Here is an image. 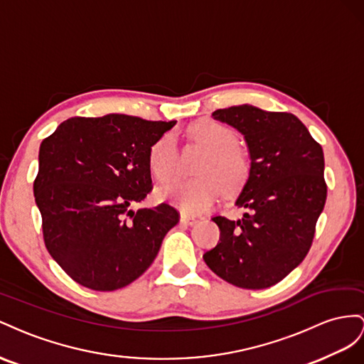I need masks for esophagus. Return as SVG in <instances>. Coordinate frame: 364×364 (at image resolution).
Masks as SVG:
<instances>
[{"label": "esophagus", "mask_w": 364, "mask_h": 364, "mask_svg": "<svg viewBox=\"0 0 364 364\" xmlns=\"http://www.w3.org/2000/svg\"><path fill=\"white\" fill-rule=\"evenodd\" d=\"M196 221V218H193V216H189V215H181L180 216V223L181 224H184V225H193Z\"/></svg>", "instance_id": "obj_1"}]
</instances>
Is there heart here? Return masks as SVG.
<instances>
[{"instance_id":"b5f03b06","label":"heart","mask_w":364,"mask_h":364,"mask_svg":"<svg viewBox=\"0 0 364 364\" xmlns=\"http://www.w3.org/2000/svg\"><path fill=\"white\" fill-rule=\"evenodd\" d=\"M188 140L204 148L195 164L196 176L180 180L163 192L181 210L201 213L218 200L221 189L225 196L240 195L252 178V159L240 146L237 132L213 119H200L188 128ZM148 168L160 184L173 180L176 146L172 136H163L149 148Z\"/></svg>"}]
</instances>
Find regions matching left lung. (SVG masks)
<instances>
[{
    "label": "left lung",
    "mask_w": 364,
    "mask_h": 364,
    "mask_svg": "<svg viewBox=\"0 0 364 364\" xmlns=\"http://www.w3.org/2000/svg\"><path fill=\"white\" fill-rule=\"evenodd\" d=\"M212 116L244 134L253 171L236 200L248 213L237 221L212 218L220 242L204 253V262L235 287H273L304 261L313 244L328 192L323 149L291 112L240 105Z\"/></svg>",
    "instance_id": "1"
}]
</instances>
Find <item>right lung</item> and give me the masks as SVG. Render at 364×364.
<instances>
[{"mask_svg": "<svg viewBox=\"0 0 364 364\" xmlns=\"http://www.w3.org/2000/svg\"><path fill=\"white\" fill-rule=\"evenodd\" d=\"M175 123L124 114L71 117L41 143L33 193L44 242L82 287L114 291L129 285L180 221L166 203L131 210L152 191L149 148Z\"/></svg>", "mask_w": 364, "mask_h": 364, "instance_id": "obj_1", "label": "right lung"}]
</instances>
